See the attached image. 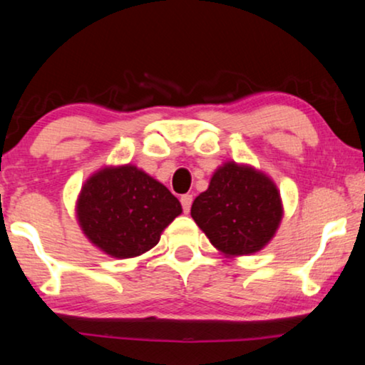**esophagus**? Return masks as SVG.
Segmentation results:
<instances>
[{"label": "esophagus", "instance_id": "34e87169", "mask_svg": "<svg viewBox=\"0 0 365 365\" xmlns=\"http://www.w3.org/2000/svg\"><path fill=\"white\" fill-rule=\"evenodd\" d=\"M191 204H192L191 194H182V196H181V206H182V211L186 214L191 211Z\"/></svg>", "mask_w": 365, "mask_h": 365}]
</instances>
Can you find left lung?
<instances>
[{"label":"left lung","mask_w":365,"mask_h":365,"mask_svg":"<svg viewBox=\"0 0 365 365\" xmlns=\"http://www.w3.org/2000/svg\"><path fill=\"white\" fill-rule=\"evenodd\" d=\"M191 216L219 251L244 256L271 241L282 206L271 179L227 163L214 173L207 191L194 199Z\"/></svg>","instance_id":"1"}]
</instances>
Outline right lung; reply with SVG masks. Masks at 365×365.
<instances>
[{
    "label": "right lung",
    "mask_w": 365,
    "mask_h": 365,
    "mask_svg": "<svg viewBox=\"0 0 365 365\" xmlns=\"http://www.w3.org/2000/svg\"><path fill=\"white\" fill-rule=\"evenodd\" d=\"M181 211L168 187L129 164L94 174L78 201V219L89 241L123 259L156 246Z\"/></svg>",
    "instance_id": "1"
}]
</instances>
